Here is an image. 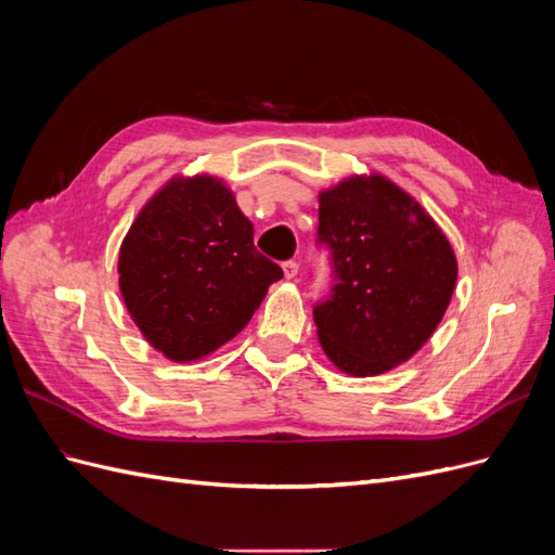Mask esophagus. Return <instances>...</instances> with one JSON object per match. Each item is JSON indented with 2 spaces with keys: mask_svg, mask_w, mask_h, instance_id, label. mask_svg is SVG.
Returning <instances> with one entry per match:
<instances>
[{
  "mask_svg": "<svg viewBox=\"0 0 555 555\" xmlns=\"http://www.w3.org/2000/svg\"><path fill=\"white\" fill-rule=\"evenodd\" d=\"M282 271H284V278H287V280H294V278L298 275V263H296L294 259L284 261V263H282Z\"/></svg>",
  "mask_w": 555,
  "mask_h": 555,
  "instance_id": "esophagus-1",
  "label": "esophagus"
}]
</instances>
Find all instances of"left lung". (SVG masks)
<instances>
[{
    "instance_id": "8db88e82",
    "label": "left lung",
    "mask_w": 555,
    "mask_h": 555,
    "mask_svg": "<svg viewBox=\"0 0 555 555\" xmlns=\"http://www.w3.org/2000/svg\"><path fill=\"white\" fill-rule=\"evenodd\" d=\"M317 243L333 268V287L312 310L326 357L354 377L408 361L456 287V257L440 227L391 180L354 176L319 194Z\"/></svg>"
}]
</instances>
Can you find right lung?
Segmentation results:
<instances>
[{
    "label": "right lung",
    "mask_w": 555,
    "mask_h": 555,
    "mask_svg": "<svg viewBox=\"0 0 555 555\" xmlns=\"http://www.w3.org/2000/svg\"><path fill=\"white\" fill-rule=\"evenodd\" d=\"M120 292L145 340L188 363L241 333L282 268L222 180L176 178L147 201L120 247Z\"/></svg>",
    "instance_id": "right-lung-1"
}]
</instances>
